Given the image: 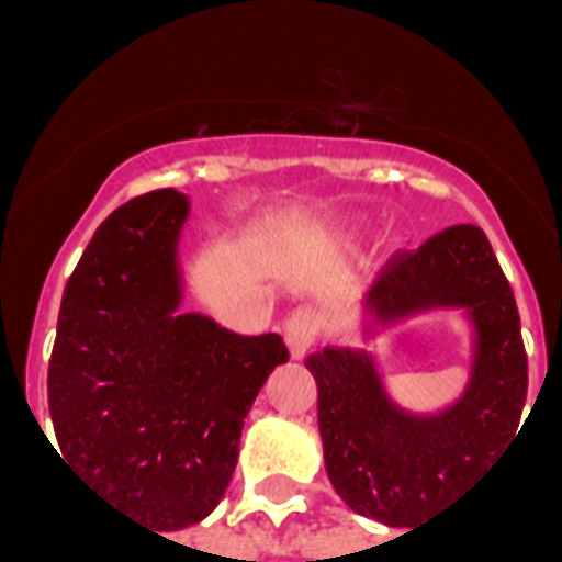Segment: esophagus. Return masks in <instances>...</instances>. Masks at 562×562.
<instances>
[{
  "mask_svg": "<svg viewBox=\"0 0 562 562\" xmlns=\"http://www.w3.org/2000/svg\"><path fill=\"white\" fill-rule=\"evenodd\" d=\"M282 337L289 342L294 358L310 352V346L316 342L318 337V316L313 310H294L292 316L282 322Z\"/></svg>",
  "mask_w": 562,
  "mask_h": 562,
  "instance_id": "1",
  "label": "esophagus"
}]
</instances>
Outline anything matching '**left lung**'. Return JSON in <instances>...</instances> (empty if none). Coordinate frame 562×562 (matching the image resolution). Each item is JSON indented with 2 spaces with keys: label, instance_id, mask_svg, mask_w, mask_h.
Listing matches in <instances>:
<instances>
[{
  "label": "left lung",
  "instance_id": "left-lung-1",
  "mask_svg": "<svg viewBox=\"0 0 562 562\" xmlns=\"http://www.w3.org/2000/svg\"><path fill=\"white\" fill-rule=\"evenodd\" d=\"M367 301L382 322L427 306H467L479 334L470 389L430 418L391 403L367 352L322 349L306 358L334 491L364 518L413 527L467 491L518 434L527 401L520 316L479 225H451L413 252H397Z\"/></svg>",
  "mask_w": 562,
  "mask_h": 562
}]
</instances>
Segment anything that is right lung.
Listing matches in <instances>:
<instances>
[{"label":"right lung","instance_id":"right-lung-1","mask_svg":"<svg viewBox=\"0 0 562 562\" xmlns=\"http://www.w3.org/2000/svg\"><path fill=\"white\" fill-rule=\"evenodd\" d=\"M186 213L180 192L156 189L95 228L66 282L47 367L63 460L149 530H183L216 508L249 406L289 361L280 334L177 316Z\"/></svg>","mask_w":562,"mask_h":562}]
</instances>
